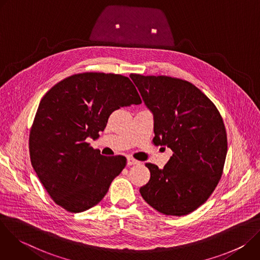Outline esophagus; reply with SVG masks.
<instances>
[{"label":"esophagus","mask_w":260,"mask_h":260,"mask_svg":"<svg viewBox=\"0 0 260 260\" xmlns=\"http://www.w3.org/2000/svg\"><path fill=\"white\" fill-rule=\"evenodd\" d=\"M140 161H138V160H136L135 158H133V157H128L127 158V166H133V165H137V164H139Z\"/></svg>","instance_id":"1"}]
</instances>
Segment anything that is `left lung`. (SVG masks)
<instances>
[{"label":"left lung","mask_w":260,"mask_h":260,"mask_svg":"<svg viewBox=\"0 0 260 260\" xmlns=\"http://www.w3.org/2000/svg\"><path fill=\"white\" fill-rule=\"evenodd\" d=\"M154 118L153 143L171 148L164 169L148 162L150 180L140 188L145 202L165 215H187L212 194L222 176L228 137L212 101L188 81L131 74Z\"/></svg>","instance_id":"8db88e82"}]
</instances>
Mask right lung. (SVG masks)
<instances>
[{
  "label": "right lung",
  "instance_id": "add662e5",
  "mask_svg": "<svg viewBox=\"0 0 260 260\" xmlns=\"http://www.w3.org/2000/svg\"><path fill=\"white\" fill-rule=\"evenodd\" d=\"M142 101L125 76L82 73L49 89L30 128L31 166L53 202L72 213L98 205L126 165L104 156L86 142L96 140L113 111Z\"/></svg>",
  "mask_w": 260,
  "mask_h": 260
}]
</instances>
